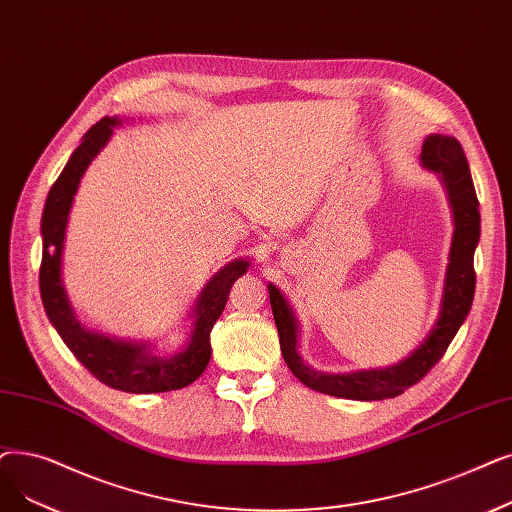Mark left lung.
Masks as SVG:
<instances>
[{"instance_id":"left-lung-1","label":"left lung","mask_w":512,"mask_h":512,"mask_svg":"<svg viewBox=\"0 0 512 512\" xmlns=\"http://www.w3.org/2000/svg\"><path fill=\"white\" fill-rule=\"evenodd\" d=\"M420 161L425 169L439 173L454 213L450 263L446 272V282H443V297L437 322L433 324L425 341L399 364L374 370L328 374L314 370L301 360V355L297 351L299 322L293 314L291 305L282 297V293L274 284H270V303L280 335V349L284 355V362L297 379L309 389L345 399H360V402L397 397L408 387L416 385L422 376L441 360V355L446 353L448 345L456 337L458 328L462 326L466 316H469L475 295L473 257L481 234L479 201L475 194L469 163H466L460 142L452 136H443V133H431V136L425 138V142H422Z\"/></svg>"}]
</instances>
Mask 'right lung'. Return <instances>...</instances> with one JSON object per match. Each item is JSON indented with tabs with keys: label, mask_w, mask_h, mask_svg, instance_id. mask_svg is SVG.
Instances as JSON below:
<instances>
[{
	"label": "right lung",
	"mask_w": 512,
	"mask_h": 512,
	"mask_svg": "<svg viewBox=\"0 0 512 512\" xmlns=\"http://www.w3.org/2000/svg\"><path fill=\"white\" fill-rule=\"evenodd\" d=\"M119 117H104L85 133L54 182L41 215L43 255L39 291L46 314L75 358L108 387L127 393H163L188 387L201 376L211 358V328L224 311L232 284L247 274L251 261L234 259L209 278L192 309V330L180 351L154 353L150 343L123 341L87 330L77 320L62 284V251L66 224L81 177L113 136Z\"/></svg>",
	"instance_id": "add662e5"
}]
</instances>
